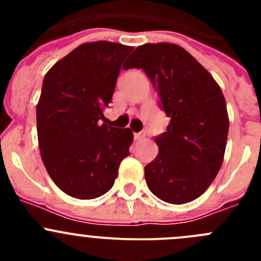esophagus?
Returning <instances> with one entry per match:
<instances>
[{"instance_id": "34e87169", "label": "esophagus", "mask_w": 261, "mask_h": 261, "mask_svg": "<svg viewBox=\"0 0 261 261\" xmlns=\"http://www.w3.org/2000/svg\"><path fill=\"white\" fill-rule=\"evenodd\" d=\"M145 136H146L145 131H140V133L134 134V138H135V140H143V139H145Z\"/></svg>"}]
</instances>
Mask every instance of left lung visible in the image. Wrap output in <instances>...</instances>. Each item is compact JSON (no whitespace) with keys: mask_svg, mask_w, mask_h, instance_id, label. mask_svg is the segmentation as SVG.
I'll use <instances>...</instances> for the list:
<instances>
[{"mask_svg":"<svg viewBox=\"0 0 261 261\" xmlns=\"http://www.w3.org/2000/svg\"><path fill=\"white\" fill-rule=\"evenodd\" d=\"M145 70L170 123L155 138L158 156L145 179L162 201L183 204L211 186L225 155L228 115L217 82L187 50L170 43L144 44L125 69Z\"/></svg>","mask_w":261,"mask_h":261,"instance_id":"1","label":"left lung"}]
</instances>
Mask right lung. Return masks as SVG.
Here are the masks:
<instances>
[{"label":"right lung","mask_w":261,"mask_h":261,"mask_svg":"<svg viewBox=\"0 0 261 261\" xmlns=\"http://www.w3.org/2000/svg\"><path fill=\"white\" fill-rule=\"evenodd\" d=\"M133 49L111 41L82 44L44 77L36 106L40 155L50 178L68 196L93 199L107 193L130 154V128L101 121Z\"/></svg>","instance_id":"1"}]
</instances>
